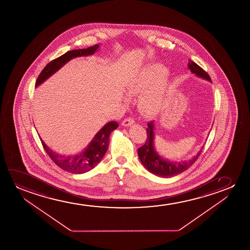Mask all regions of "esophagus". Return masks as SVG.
<instances>
[{
	"label": "esophagus",
	"instance_id": "34e87169",
	"mask_svg": "<svg viewBox=\"0 0 250 250\" xmlns=\"http://www.w3.org/2000/svg\"><path fill=\"white\" fill-rule=\"evenodd\" d=\"M135 120L132 118H127L125 120H123L122 122V125L123 126H130L131 125H133Z\"/></svg>",
	"mask_w": 250,
	"mask_h": 250
}]
</instances>
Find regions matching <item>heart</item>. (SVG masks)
Here are the masks:
<instances>
[{
    "label": "heart",
    "mask_w": 250,
    "mask_h": 250,
    "mask_svg": "<svg viewBox=\"0 0 250 250\" xmlns=\"http://www.w3.org/2000/svg\"><path fill=\"white\" fill-rule=\"evenodd\" d=\"M168 70L160 64H149L132 72L126 81L127 92L140 95L138 106L147 116H156L164 110L167 97Z\"/></svg>",
    "instance_id": "b5f03b06"
}]
</instances>
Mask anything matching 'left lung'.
Wrapping results in <instances>:
<instances>
[{
    "label": "left lung",
    "instance_id": "8db88e82",
    "mask_svg": "<svg viewBox=\"0 0 250 250\" xmlns=\"http://www.w3.org/2000/svg\"><path fill=\"white\" fill-rule=\"evenodd\" d=\"M188 68L195 76L211 82V79L208 74L195 62L188 61ZM154 122L151 121L147 124V140L142 147L137 149V154L142 164L144 165V167L151 173L161 178H169V177L176 176L187 170L188 167H190L197 160L199 155L201 154L202 149L199 151L198 154L188 161L173 162V161L166 160L164 158L161 157L154 148Z\"/></svg>",
    "mask_w": 250,
    "mask_h": 250
}]
</instances>
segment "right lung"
<instances>
[{"label": "right lung", "instance_id": "obj_1", "mask_svg": "<svg viewBox=\"0 0 250 250\" xmlns=\"http://www.w3.org/2000/svg\"><path fill=\"white\" fill-rule=\"evenodd\" d=\"M99 44H96L92 47H89L83 49H74L67 51L59 58L49 62L42 71L40 75L38 76L36 87L41 85L48 78L62 68L67 62L72 59L80 56H88L94 55L99 48ZM119 125L116 121H110L106 123L101 130L93 137L92 141L89 145L79 154L72 155H65L56 153L48 147L43 141L41 140L46 153L48 154L52 161L62 168L64 171H68L71 173L81 174L92 170L93 168L97 166L103 156L106 154V150L109 145L110 134L113 130H116Z\"/></svg>", "mask_w": 250, "mask_h": 250}]
</instances>
